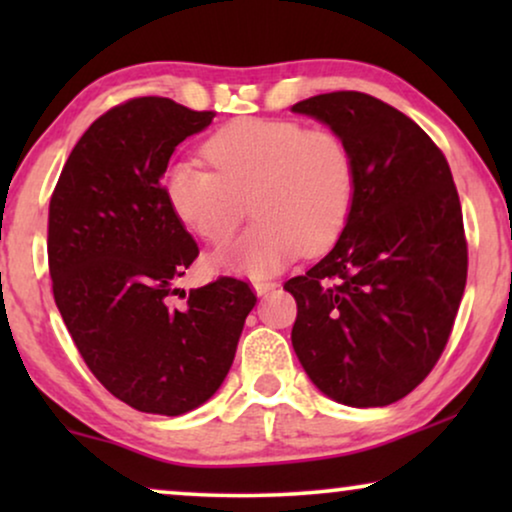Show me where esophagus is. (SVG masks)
Here are the masks:
<instances>
[{"label":"esophagus","instance_id":"1","mask_svg":"<svg viewBox=\"0 0 512 512\" xmlns=\"http://www.w3.org/2000/svg\"><path fill=\"white\" fill-rule=\"evenodd\" d=\"M251 286H254V291H256V296H265V293H270L272 289H275V282H268V279H256V282L254 284H251Z\"/></svg>","mask_w":512,"mask_h":512}]
</instances>
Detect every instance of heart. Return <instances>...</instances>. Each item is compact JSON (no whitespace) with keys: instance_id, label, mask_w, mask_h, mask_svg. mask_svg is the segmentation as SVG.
Returning <instances> with one entry per match:
<instances>
[{"instance_id":"1","label":"heart","mask_w":512,"mask_h":512,"mask_svg":"<svg viewBox=\"0 0 512 512\" xmlns=\"http://www.w3.org/2000/svg\"><path fill=\"white\" fill-rule=\"evenodd\" d=\"M198 160H174L163 198L181 226L209 244L235 235L247 214L256 223L233 247L216 251V270L247 277L279 272L300 251H326L352 216L356 165L345 139L326 128L279 118H235L207 137Z\"/></svg>"}]
</instances>
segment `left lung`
Here are the masks:
<instances>
[{
	"label": "left lung",
	"instance_id": "1",
	"mask_svg": "<svg viewBox=\"0 0 512 512\" xmlns=\"http://www.w3.org/2000/svg\"><path fill=\"white\" fill-rule=\"evenodd\" d=\"M345 139L356 198L321 261L284 284L293 352L321 394L352 408L408 396L443 354L466 286L468 249L450 165L431 137L356 90L291 107Z\"/></svg>",
	"mask_w": 512,
	"mask_h": 512
}]
</instances>
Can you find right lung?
<instances>
[{
	"label": "right lung",
	"instance_id": "1",
	"mask_svg": "<svg viewBox=\"0 0 512 512\" xmlns=\"http://www.w3.org/2000/svg\"><path fill=\"white\" fill-rule=\"evenodd\" d=\"M212 118L167 97L118 104L76 142L48 207L62 321L104 389L151 415H184L216 394L256 305L233 277L177 289L198 244L174 219L160 179L174 149ZM177 292L184 308L169 303Z\"/></svg>",
	"mask_w": 512,
	"mask_h": 512
}]
</instances>
